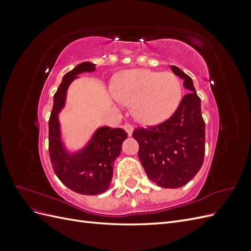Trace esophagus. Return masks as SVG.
<instances>
[{
	"label": "esophagus",
	"instance_id": "esophagus-1",
	"mask_svg": "<svg viewBox=\"0 0 251 251\" xmlns=\"http://www.w3.org/2000/svg\"><path fill=\"white\" fill-rule=\"evenodd\" d=\"M124 128H125L126 132L127 133V135H128V136H131V135H132L133 130H134V127H133V126H132V125H128V124H126V125H125V126H124Z\"/></svg>",
	"mask_w": 251,
	"mask_h": 251
}]
</instances>
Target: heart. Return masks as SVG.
I'll return each mask as SVG.
<instances>
[{"instance_id":"obj_1","label":"heart","mask_w":251,"mask_h":251,"mask_svg":"<svg viewBox=\"0 0 251 251\" xmlns=\"http://www.w3.org/2000/svg\"><path fill=\"white\" fill-rule=\"evenodd\" d=\"M183 97L177 75L149 69H133L118 77L113 98L132 105L134 118L146 126H157L176 112Z\"/></svg>"}]
</instances>
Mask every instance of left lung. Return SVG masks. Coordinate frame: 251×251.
<instances>
[{"instance_id":"8db88e82","label":"left lung","mask_w":251,"mask_h":251,"mask_svg":"<svg viewBox=\"0 0 251 251\" xmlns=\"http://www.w3.org/2000/svg\"><path fill=\"white\" fill-rule=\"evenodd\" d=\"M171 69L191 92L168 120L135 128L132 136L139 143L138 157L149 179L161 187L178 188L191 181L203 164L205 123L193 79L176 66Z\"/></svg>"}]
</instances>
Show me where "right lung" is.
<instances>
[{"label":"right lung","mask_w":251,"mask_h":251,"mask_svg":"<svg viewBox=\"0 0 251 251\" xmlns=\"http://www.w3.org/2000/svg\"><path fill=\"white\" fill-rule=\"evenodd\" d=\"M92 63L85 62L64 75L53 96V108L49 118V155L57 178L71 191L81 195H98L110 186L113 165L120 155L121 146L127 134L123 128L98 127L87 146L75 153L68 151L60 137L58 114L66 103L67 90L82 72L95 71Z\"/></svg>","instance_id":"obj_1"}]
</instances>
